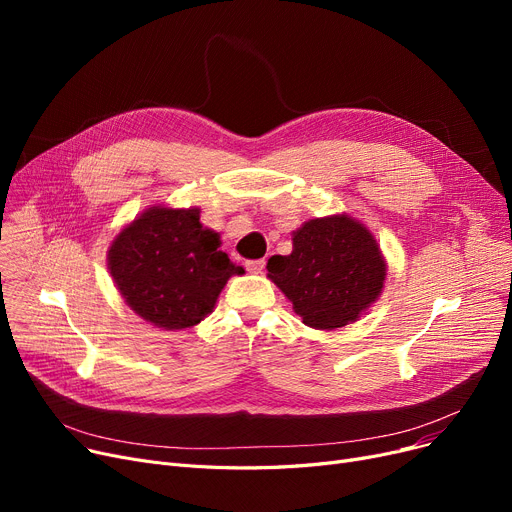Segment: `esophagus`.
Masks as SVG:
<instances>
[{
    "instance_id": "obj_1",
    "label": "esophagus",
    "mask_w": 512,
    "mask_h": 512,
    "mask_svg": "<svg viewBox=\"0 0 512 512\" xmlns=\"http://www.w3.org/2000/svg\"><path fill=\"white\" fill-rule=\"evenodd\" d=\"M245 267H247V270H249L251 274H263V270H265V259H251V261L245 263Z\"/></svg>"
}]
</instances>
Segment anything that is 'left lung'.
<instances>
[{
  "label": "left lung",
  "mask_w": 512,
  "mask_h": 512,
  "mask_svg": "<svg viewBox=\"0 0 512 512\" xmlns=\"http://www.w3.org/2000/svg\"><path fill=\"white\" fill-rule=\"evenodd\" d=\"M267 276L292 301L303 324L334 330L357 321L378 299L386 263L365 226L334 215L294 232L292 253L267 261Z\"/></svg>",
  "instance_id": "1"
}]
</instances>
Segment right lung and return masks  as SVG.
<instances>
[{"instance_id": "obj_1", "label": "right lung", "mask_w": 512, "mask_h": 512, "mask_svg": "<svg viewBox=\"0 0 512 512\" xmlns=\"http://www.w3.org/2000/svg\"><path fill=\"white\" fill-rule=\"evenodd\" d=\"M110 272L128 307L153 326L184 330L205 319L240 265L220 251L199 209L149 207L110 249Z\"/></svg>"}]
</instances>
